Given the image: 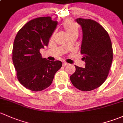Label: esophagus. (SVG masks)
I'll use <instances>...</instances> for the list:
<instances>
[{"mask_svg": "<svg viewBox=\"0 0 123 123\" xmlns=\"http://www.w3.org/2000/svg\"><path fill=\"white\" fill-rule=\"evenodd\" d=\"M68 63H66V62H64V63H63V66H67L68 65Z\"/></svg>", "mask_w": 123, "mask_h": 123, "instance_id": "1", "label": "esophagus"}]
</instances>
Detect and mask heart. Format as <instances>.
<instances>
[{
	"label": "heart",
	"instance_id": "1",
	"mask_svg": "<svg viewBox=\"0 0 123 123\" xmlns=\"http://www.w3.org/2000/svg\"><path fill=\"white\" fill-rule=\"evenodd\" d=\"M62 27L68 36L74 33L78 34L79 33V29L77 25L71 20H66L63 22Z\"/></svg>",
	"mask_w": 123,
	"mask_h": 123
}]
</instances>
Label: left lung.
I'll return each instance as SVG.
<instances>
[{
	"label": "left lung",
	"instance_id": "left-lung-1",
	"mask_svg": "<svg viewBox=\"0 0 123 123\" xmlns=\"http://www.w3.org/2000/svg\"><path fill=\"white\" fill-rule=\"evenodd\" d=\"M76 20L82 28L80 53L86 64L85 68L75 66L76 71L70 79L75 87L88 92L106 80L113 61V48L109 34L98 23L81 18Z\"/></svg>",
	"mask_w": 123,
	"mask_h": 123
}]
</instances>
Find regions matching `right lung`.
<instances>
[{
	"label": "right lung",
	"mask_w": 123,
	"mask_h": 123,
	"mask_svg": "<svg viewBox=\"0 0 123 123\" xmlns=\"http://www.w3.org/2000/svg\"><path fill=\"white\" fill-rule=\"evenodd\" d=\"M57 22L50 17H40L27 22L14 39L12 59L17 78L21 84L38 92L51 85L56 73L62 66L59 60L42 58L40 49L48 46Z\"/></svg>",
	"instance_id": "right-lung-1"
}]
</instances>
